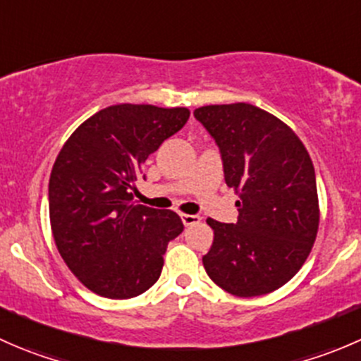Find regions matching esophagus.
<instances>
[{
    "label": "esophagus",
    "instance_id": "obj_1",
    "mask_svg": "<svg viewBox=\"0 0 361 361\" xmlns=\"http://www.w3.org/2000/svg\"><path fill=\"white\" fill-rule=\"evenodd\" d=\"M181 221H183V225L190 227V225H197L201 221V216L199 214H181Z\"/></svg>",
    "mask_w": 361,
    "mask_h": 361
}]
</instances>
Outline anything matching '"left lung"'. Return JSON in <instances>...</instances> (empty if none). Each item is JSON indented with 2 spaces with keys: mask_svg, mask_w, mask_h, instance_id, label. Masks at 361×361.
I'll return each instance as SVG.
<instances>
[{
  "mask_svg": "<svg viewBox=\"0 0 361 361\" xmlns=\"http://www.w3.org/2000/svg\"><path fill=\"white\" fill-rule=\"evenodd\" d=\"M194 116L220 150L225 183L239 194L235 224L207 218L214 239L204 269L238 297L274 292L297 274L318 232L311 157L286 123L253 104H211Z\"/></svg>",
  "mask_w": 361,
  "mask_h": 361,
  "instance_id": "obj_1",
  "label": "left lung"
}]
</instances>
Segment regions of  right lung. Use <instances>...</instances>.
Returning a JSON list of instances; mask_svg holds the SVG:
<instances>
[{"instance_id":"add662e5","label":"right lung","mask_w":361,"mask_h":361,"mask_svg":"<svg viewBox=\"0 0 361 361\" xmlns=\"http://www.w3.org/2000/svg\"><path fill=\"white\" fill-rule=\"evenodd\" d=\"M188 116L187 108L115 104L87 118L57 155L49 181L52 234L69 271L94 293L130 298L159 279L183 221L174 211L136 206L133 190L148 155Z\"/></svg>"}]
</instances>
